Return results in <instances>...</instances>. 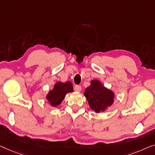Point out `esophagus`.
Returning a JSON list of instances; mask_svg holds the SVG:
<instances>
[{
  "label": "esophagus",
  "mask_w": 155,
  "mask_h": 155,
  "mask_svg": "<svg viewBox=\"0 0 155 155\" xmlns=\"http://www.w3.org/2000/svg\"><path fill=\"white\" fill-rule=\"evenodd\" d=\"M74 89H75L76 91H78V92H79V91H81V86H78V85H77V86H75Z\"/></svg>",
  "instance_id": "obj_1"
}]
</instances>
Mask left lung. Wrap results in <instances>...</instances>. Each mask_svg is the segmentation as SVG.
Segmentation results:
<instances>
[{
	"mask_svg": "<svg viewBox=\"0 0 155 155\" xmlns=\"http://www.w3.org/2000/svg\"><path fill=\"white\" fill-rule=\"evenodd\" d=\"M84 94L90 107L97 113L105 111L114 102V92L102 86L97 80L91 81Z\"/></svg>",
	"mask_w": 155,
	"mask_h": 155,
	"instance_id": "1",
	"label": "left lung"
}]
</instances>
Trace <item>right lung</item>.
Masks as SVG:
<instances>
[{
    "instance_id": "obj_1",
    "label": "right lung",
    "mask_w": 155,
    "mask_h": 155,
    "mask_svg": "<svg viewBox=\"0 0 155 155\" xmlns=\"http://www.w3.org/2000/svg\"><path fill=\"white\" fill-rule=\"evenodd\" d=\"M73 91V86L70 81L65 83L57 82L54 85V88L50 91L46 95V99L48 100L50 104L53 107L60 105L64 100L67 93Z\"/></svg>"
}]
</instances>
